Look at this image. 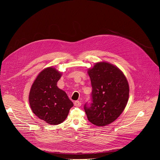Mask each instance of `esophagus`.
Listing matches in <instances>:
<instances>
[{
	"label": "esophagus",
	"mask_w": 160,
	"mask_h": 160,
	"mask_svg": "<svg viewBox=\"0 0 160 160\" xmlns=\"http://www.w3.org/2000/svg\"><path fill=\"white\" fill-rule=\"evenodd\" d=\"M81 102H80V101H75V102H74V105L75 106H77V107H80V106H81Z\"/></svg>",
	"instance_id": "esophagus-1"
}]
</instances>
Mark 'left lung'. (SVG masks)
<instances>
[{"instance_id": "left-lung-1", "label": "left lung", "mask_w": 160, "mask_h": 160, "mask_svg": "<svg viewBox=\"0 0 160 160\" xmlns=\"http://www.w3.org/2000/svg\"><path fill=\"white\" fill-rule=\"evenodd\" d=\"M92 87V101L84 109L88 121L98 127L117 120L125 108L129 85L123 72L107 62H97L88 70Z\"/></svg>"}]
</instances>
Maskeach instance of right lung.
I'll return each mask as SVG.
<instances>
[{"label": "right lung", "mask_w": 160, "mask_h": 160, "mask_svg": "<svg viewBox=\"0 0 160 160\" xmlns=\"http://www.w3.org/2000/svg\"><path fill=\"white\" fill-rule=\"evenodd\" d=\"M62 73L48 67L37 77L30 88L29 102L35 115L50 125H58L68 117L73 103L57 83Z\"/></svg>", "instance_id": "obj_1"}]
</instances>
